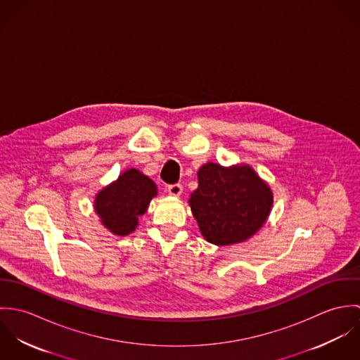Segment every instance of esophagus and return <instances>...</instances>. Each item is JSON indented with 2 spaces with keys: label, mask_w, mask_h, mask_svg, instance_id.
<instances>
[{
  "label": "esophagus",
  "mask_w": 360,
  "mask_h": 360,
  "mask_svg": "<svg viewBox=\"0 0 360 360\" xmlns=\"http://www.w3.org/2000/svg\"><path fill=\"white\" fill-rule=\"evenodd\" d=\"M167 193H169L170 195H173V197H179V195H181V193H183V186H181V184H170V186L167 187Z\"/></svg>",
  "instance_id": "34e87169"
}]
</instances>
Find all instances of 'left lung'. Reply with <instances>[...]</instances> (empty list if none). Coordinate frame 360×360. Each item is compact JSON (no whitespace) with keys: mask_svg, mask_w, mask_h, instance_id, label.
Wrapping results in <instances>:
<instances>
[{"mask_svg":"<svg viewBox=\"0 0 360 360\" xmlns=\"http://www.w3.org/2000/svg\"><path fill=\"white\" fill-rule=\"evenodd\" d=\"M188 204L206 241L221 247L257 233L270 213L273 193L248 165L207 162L198 170V188Z\"/></svg>","mask_w":360,"mask_h":360,"instance_id":"1","label":"left lung"}]
</instances>
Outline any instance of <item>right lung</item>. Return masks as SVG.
Segmentation results:
<instances>
[{"label": "right lung", "mask_w": 360, "mask_h": 360, "mask_svg": "<svg viewBox=\"0 0 360 360\" xmlns=\"http://www.w3.org/2000/svg\"><path fill=\"white\" fill-rule=\"evenodd\" d=\"M156 193V184L148 176L129 169L97 194L94 207L110 233L127 236L134 231Z\"/></svg>", "instance_id": "1"}]
</instances>
